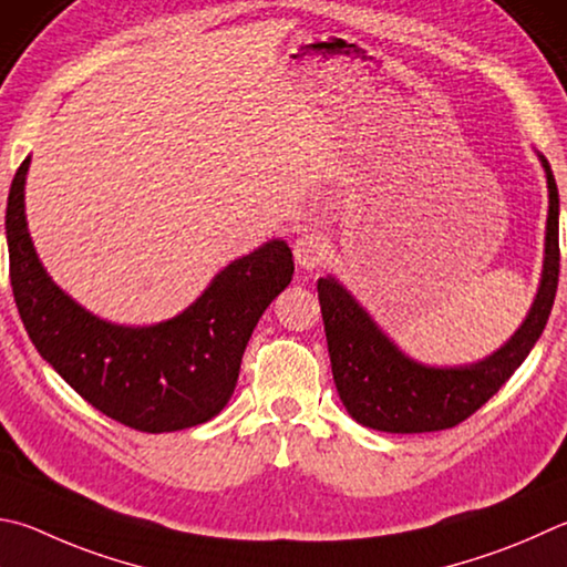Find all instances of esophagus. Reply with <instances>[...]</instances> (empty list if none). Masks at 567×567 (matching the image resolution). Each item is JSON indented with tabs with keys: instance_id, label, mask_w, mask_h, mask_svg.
<instances>
[{
	"instance_id": "esophagus-1",
	"label": "esophagus",
	"mask_w": 567,
	"mask_h": 567,
	"mask_svg": "<svg viewBox=\"0 0 567 567\" xmlns=\"http://www.w3.org/2000/svg\"><path fill=\"white\" fill-rule=\"evenodd\" d=\"M329 255V243L324 235L319 233H302L300 238L295 240V260L302 265L305 270H312V267L322 265Z\"/></svg>"
}]
</instances>
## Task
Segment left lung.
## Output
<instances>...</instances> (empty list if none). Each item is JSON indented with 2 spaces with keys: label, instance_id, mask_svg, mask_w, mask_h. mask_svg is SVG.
I'll return each instance as SVG.
<instances>
[{
  "label": "left lung",
  "instance_id": "1",
  "mask_svg": "<svg viewBox=\"0 0 567 567\" xmlns=\"http://www.w3.org/2000/svg\"><path fill=\"white\" fill-rule=\"evenodd\" d=\"M548 223L538 295L528 317L506 344L466 367H426L406 357L377 327L369 312L332 275L319 277L324 334L339 399L362 426L386 434H424L451 429L478 411L530 354L548 322L560 272L558 185L545 156Z\"/></svg>",
  "mask_w": 567,
  "mask_h": 567
}]
</instances>
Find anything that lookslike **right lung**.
<instances>
[{
    "instance_id": "obj_1",
    "label": "right lung",
    "mask_w": 567,
    "mask_h": 567,
    "mask_svg": "<svg viewBox=\"0 0 567 567\" xmlns=\"http://www.w3.org/2000/svg\"><path fill=\"white\" fill-rule=\"evenodd\" d=\"M24 158L7 198L9 280L37 352L101 414L146 434L198 426L220 414L238 384L248 339L292 280V250L270 240L213 277L188 310L151 327L91 315L39 262L27 230Z\"/></svg>"
}]
</instances>
